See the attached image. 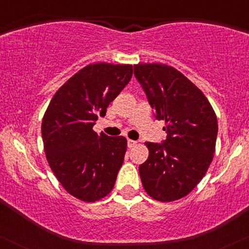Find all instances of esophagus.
Returning <instances> with one entry per match:
<instances>
[{"label":"esophagus","mask_w":249,"mask_h":249,"mask_svg":"<svg viewBox=\"0 0 249 249\" xmlns=\"http://www.w3.org/2000/svg\"><path fill=\"white\" fill-rule=\"evenodd\" d=\"M137 145V142H134V141H131V139H128L127 141V147H133V146H136Z\"/></svg>","instance_id":"esophagus-1"}]
</instances>
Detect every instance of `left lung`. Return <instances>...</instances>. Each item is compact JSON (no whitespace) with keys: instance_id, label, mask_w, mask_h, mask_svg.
<instances>
[{"instance_id":"left-lung-1","label":"left lung","mask_w":249,"mask_h":249,"mask_svg":"<svg viewBox=\"0 0 249 249\" xmlns=\"http://www.w3.org/2000/svg\"><path fill=\"white\" fill-rule=\"evenodd\" d=\"M154 117L165 121L161 142H146L147 160L139 166L142 186L159 201L187 196L212 162L218 121L208 99L190 79L166 64H136Z\"/></svg>"}]
</instances>
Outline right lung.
Masks as SVG:
<instances>
[{
  "label": "right lung",
  "instance_id": "right-lung-1",
  "mask_svg": "<svg viewBox=\"0 0 249 249\" xmlns=\"http://www.w3.org/2000/svg\"><path fill=\"white\" fill-rule=\"evenodd\" d=\"M131 77L130 64L87 65L58 89L43 117L47 160L65 191L83 201L107 196L124 161L126 139L92 127Z\"/></svg>",
  "mask_w": 249,
  "mask_h": 249
}]
</instances>
